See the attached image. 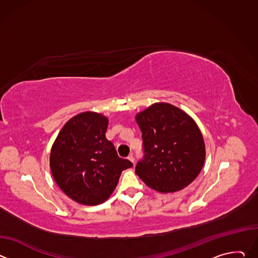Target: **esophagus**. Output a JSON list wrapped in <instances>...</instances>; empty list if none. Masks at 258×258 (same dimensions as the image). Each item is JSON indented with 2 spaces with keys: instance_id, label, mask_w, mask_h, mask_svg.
<instances>
[{
  "instance_id": "esophagus-1",
  "label": "esophagus",
  "mask_w": 258,
  "mask_h": 258,
  "mask_svg": "<svg viewBox=\"0 0 258 258\" xmlns=\"http://www.w3.org/2000/svg\"><path fill=\"white\" fill-rule=\"evenodd\" d=\"M127 159L131 160L133 163H135V158H134V155H133V154H130V155L127 156Z\"/></svg>"
}]
</instances>
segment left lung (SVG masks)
<instances>
[{
    "label": "left lung",
    "mask_w": 258,
    "mask_h": 258,
    "mask_svg": "<svg viewBox=\"0 0 258 258\" xmlns=\"http://www.w3.org/2000/svg\"><path fill=\"white\" fill-rule=\"evenodd\" d=\"M144 157L136 173L153 190L179 191L200 173L205 161L202 134L186 112L168 103H155L136 115Z\"/></svg>",
    "instance_id": "8db88e82"
}]
</instances>
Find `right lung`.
<instances>
[{"label": "right lung", "instance_id": "right-lung-1", "mask_svg": "<svg viewBox=\"0 0 258 258\" xmlns=\"http://www.w3.org/2000/svg\"><path fill=\"white\" fill-rule=\"evenodd\" d=\"M108 118L83 112L69 119L51 150L50 167L59 188L84 205L105 202L114 191L121 171L133 163L117 155L106 139Z\"/></svg>", "mask_w": 258, "mask_h": 258}]
</instances>
